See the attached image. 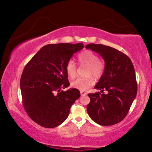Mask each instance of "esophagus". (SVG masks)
<instances>
[{
	"label": "esophagus",
	"instance_id": "esophagus-1",
	"mask_svg": "<svg viewBox=\"0 0 152 152\" xmlns=\"http://www.w3.org/2000/svg\"><path fill=\"white\" fill-rule=\"evenodd\" d=\"M86 92L80 91V95H81V96H84V95H86Z\"/></svg>",
	"mask_w": 152,
	"mask_h": 152
}]
</instances>
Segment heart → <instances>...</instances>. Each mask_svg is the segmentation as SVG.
I'll use <instances>...</instances> for the list:
<instances>
[{"mask_svg":"<svg viewBox=\"0 0 152 152\" xmlns=\"http://www.w3.org/2000/svg\"><path fill=\"white\" fill-rule=\"evenodd\" d=\"M78 63L82 66H88L86 74L92 75L96 78H99L103 73L104 66L101 61L99 60L98 56L92 51L86 50L80 53L77 57ZM66 70L68 76L74 78L76 75V65L73 60H69L66 63ZM94 80L92 76L87 78H78L72 82L74 88L81 91H86L93 85Z\"/></svg>","mask_w":152,"mask_h":152,"instance_id":"heart-1","label":"heart"}]
</instances>
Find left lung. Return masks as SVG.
Wrapping results in <instances>:
<instances>
[{
    "label": "left lung",
    "mask_w": 152,
    "mask_h": 152,
    "mask_svg": "<svg viewBox=\"0 0 152 152\" xmlns=\"http://www.w3.org/2000/svg\"><path fill=\"white\" fill-rule=\"evenodd\" d=\"M86 49L99 53L104 61V70L94 88L108 94H88L87 105L90 117L99 125L109 126L119 123L126 117L137 92L135 69L130 58L116 49L90 43Z\"/></svg>",
    "instance_id": "8db88e82"
}]
</instances>
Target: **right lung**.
<instances>
[{"instance_id":"obj_1","label":"right lung","mask_w":152,"mask_h":152,"mask_svg":"<svg viewBox=\"0 0 152 152\" xmlns=\"http://www.w3.org/2000/svg\"><path fill=\"white\" fill-rule=\"evenodd\" d=\"M83 48L82 43L46 45L25 66L20 80L23 104L31 119L42 127L61 124L80 96L76 88L61 89L70 85L66 63Z\"/></svg>"}]
</instances>
